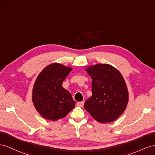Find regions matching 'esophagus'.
Returning a JSON list of instances; mask_svg holds the SVG:
<instances>
[{"instance_id":"1","label":"esophagus","mask_w":155,"mask_h":155,"mask_svg":"<svg viewBox=\"0 0 155 155\" xmlns=\"http://www.w3.org/2000/svg\"><path fill=\"white\" fill-rule=\"evenodd\" d=\"M77 105L78 106V107H82L83 106H84V102H83V101H81V102H78L77 103Z\"/></svg>"}]
</instances>
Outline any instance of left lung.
Returning a JSON list of instances; mask_svg holds the SVG:
<instances>
[{
  "label": "left lung",
  "instance_id": "8db88e82",
  "mask_svg": "<svg viewBox=\"0 0 155 155\" xmlns=\"http://www.w3.org/2000/svg\"><path fill=\"white\" fill-rule=\"evenodd\" d=\"M86 70L92 78V95L86 100L84 108L100 123L116 120L125 111L129 101L124 78L108 64H99Z\"/></svg>",
  "mask_w": 155,
  "mask_h": 155
}]
</instances>
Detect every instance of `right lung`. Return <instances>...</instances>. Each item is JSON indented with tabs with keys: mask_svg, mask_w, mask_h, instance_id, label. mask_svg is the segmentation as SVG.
Wrapping results in <instances>:
<instances>
[{
	"mask_svg": "<svg viewBox=\"0 0 155 155\" xmlns=\"http://www.w3.org/2000/svg\"><path fill=\"white\" fill-rule=\"evenodd\" d=\"M72 68L54 63L39 73L34 85L32 101L41 116L56 121L65 117L73 109L75 102L70 93L62 87Z\"/></svg>",
	"mask_w": 155,
	"mask_h": 155,
	"instance_id": "1",
	"label": "right lung"
}]
</instances>
